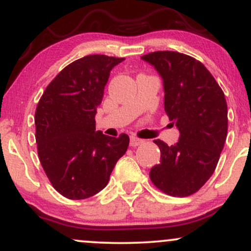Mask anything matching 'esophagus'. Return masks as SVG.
<instances>
[{
  "mask_svg": "<svg viewBox=\"0 0 251 251\" xmlns=\"http://www.w3.org/2000/svg\"><path fill=\"white\" fill-rule=\"evenodd\" d=\"M143 143H144L143 139H139V138H137V137H131V142H129V145L135 148V146L142 145Z\"/></svg>",
  "mask_w": 251,
  "mask_h": 251,
  "instance_id": "34e87169",
  "label": "esophagus"
}]
</instances>
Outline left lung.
<instances>
[{"instance_id":"8db88e82","label":"left lung","mask_w":251,"mask_h":251,"mask_svg":"<svg viewBox=\"0 0 251 251\" xmlns=\"http://www.w3.org/2000/svg\"><path fill=\"white\" fill-rule=\"evenodd\" d=\"M164 82V108L179 129L169 146L153 142L160 162L150 178L164 194L186 197L197 192L214 174L227 134V106L223 91L205 66L178 51L159 50L142 56Z\"/></svg>"}]
</instances>
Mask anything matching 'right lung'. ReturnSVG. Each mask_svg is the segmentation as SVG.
<instances>
[{
    "mask_svg": "<svg viewBox=\"0 0 251 251\" xmlns=\"http://www.w3.org/2000/svg\"><path fill=\"white\" fill-rule=\"evenodd\" d=\"M124 57L83 56L66 66L43 92L35 112L37 154L53 188L85 200L107 185L129 138L96 131L97 107L112 68Z\"/></svg>",
    "mask_w": 251,
    "mask_h": 251,
    "instance_id": "obj_1",
    "label": "right lung"
}]
</instances>
